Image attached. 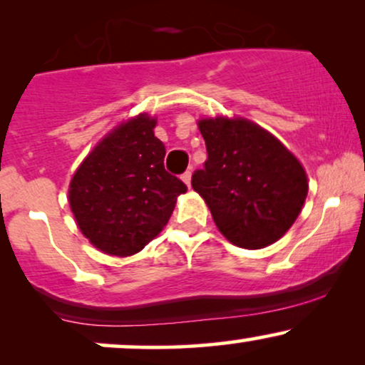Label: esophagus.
I'll return each mask as SVG.
<instances>
[{"label": "esophagus", "instance_id": "obj_1", "mask_svg": "<svg viewBox=\"0 0 365 365\" xmlns=\"http://www.w3.org/2000/svg\"><path fill=\"white\" fill-rule=\"evenodd\" d=\"M182 180H183V182H185V183H187V185H188V187H190V180H192V170H187V171H185V173H183V175H182Z\"/></svg>", "mask_w": 365, "mask_h": 365}]
</instances>
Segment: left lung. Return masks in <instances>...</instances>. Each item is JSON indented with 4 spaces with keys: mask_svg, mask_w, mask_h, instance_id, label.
Here are the masks:
<instances>
[{
    "mask_svg": "<svg viewBox=\"0 0 365 365\" xmlns=\"http://www.w3.org/2000/svg\"><path fill=\"white\" fill-rule=\"evenodd\" d=\"M207 159L192 187L211 209L220 232L242 249H262L295 223L307 197L297 158L249 120H200Z\"/></svg>",
    "mask_w": 365,
    "mask_h": 365,
    "instance_id": "1",
    "label": "left lung"
}]
</instances>
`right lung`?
<instances>
[{"label":"right lung","instance_id":"1","mask_svg":"<svg viewBox=\"0 0 365 365\" xmlns=\"http://www.w3.org/2000/svg\"><path fill=\"white\" fill-rule=\"evenodd\" d=\"M156 120L139 115L113 130L83 159L70 183V207L92 245L111 255L137 254L168 223L182 180L165 170Z\"/></svg>","mask_w":365,"mask_h":365}]
</instances>
